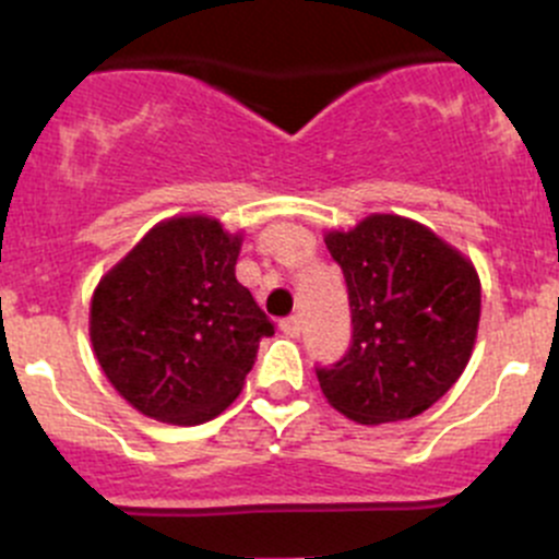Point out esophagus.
Here are the masks:
<instances>
[{"instance_id":"34e87169","label":"esophagus","mask_w":559,"mask_h":559,"mask_svg":"<svg viewBox=\"0 0 559 559\" xmlns=\"http://www.w3.org/2000/svg\"><path fill=\"white\" fill-rule=\"evenodd\" d=\"M281 332H284L286 337H300V332H302L300 319H297V316H286V319L281 321Z\"/></svg>"}]
</instances>
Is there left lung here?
<instances>
[{
    "label": "left lung",
    "mask_w": 559,
    "mask_h": 559,
    "mask_svg": "<svg viewBox=\"0 0 559 559\" xmlns=\"http://www.w3.org/2000/svg\"><path fill=\"white\" fill-rule=\"evenodd\" d=\"M352 306V346L316 368L332 408L359 425L419 416L456 384L473 354L481 284L471 259L432 229L373 213L326 233Z\"/></svg>",
    "instance_id": "left-lung-1"
}]
</instances>
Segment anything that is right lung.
<instances>
[{"instance_id": "obj_1", "label": "right lung", "mask_w": 559, "mask_h": 559, "mask_svg": "<svg viewBox=\"0 0 559 559\" xmlns=\"http://www.w3.org/2000/svg\"><path fill=\"white\" fill-rule=\"evenodd\" d=\"M243 238L216 218L156 224L92 300V346L107 381L140 414L202 425L240 394L273 321L235 278Z\"/></svg>"}]
</instances>
